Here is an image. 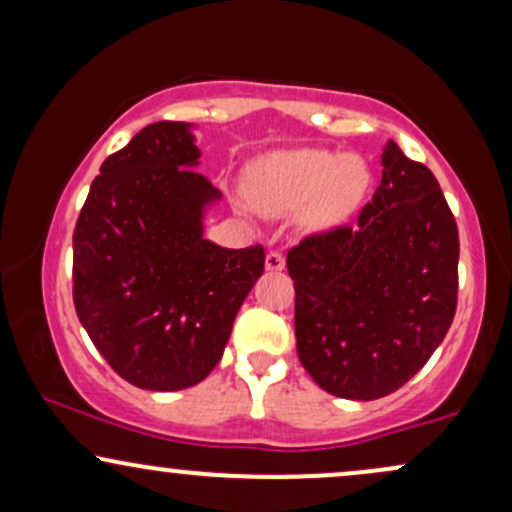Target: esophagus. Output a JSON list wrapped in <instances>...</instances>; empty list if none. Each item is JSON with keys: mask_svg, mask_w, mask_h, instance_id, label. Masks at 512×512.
Segmentation results:
<instances>
[{"mask_svg": "<svg viewBox=\"0 0 512 512\" xmlns=\"http://www.w3.org/2000/svg\"><path fill=\"white\" fill-rule=\"evenodd\" d=\"M284 255L281 252H267V257H264V267H267V272H281L284 269Z\"/></svg>", "mask_w": 512, "mask_h": 512, "instance_id": "esophagus-1", "label": "esophagus"}]
</instances>
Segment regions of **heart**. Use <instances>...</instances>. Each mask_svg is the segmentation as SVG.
<instances>
[{"label":"heart","mask_w":512,"mask_h":512,"mask_svg":"<svg viewBox=\"0 0 512 512\" xmlns=\"http://www.w3.org/2000/svg\"><path fill=\"white\" fill-rule=\"evenodd\" d=\"M370 170L361 156L298 149L272 154L252 166L248 195L257 211L269 216L305 209L308 228H334L363 202Z\"/></svg>","instance_id":"heart-1"}]
</instances>
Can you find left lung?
I'll list each match as a JSON object with an SVG mask.
<instances>
[{
    "mask_svg": "<svg viewBox=\"0 0 512 512\" xmlns=\"http://www.w3.org/2000/svg\"><path fill=\"white\" fill-rule=\"evenodd\" d=\"M380 158L383 180L356 226L286 255L298 358L322 390L356 402L414 378L457 308L460 238L436 175L392 139Z\"/></svg>",
    "mask_w": 512,
    "mask_h": 512,
    "instance_id": "left-lung-1",
    "label": "left lung"
}]
</instances>
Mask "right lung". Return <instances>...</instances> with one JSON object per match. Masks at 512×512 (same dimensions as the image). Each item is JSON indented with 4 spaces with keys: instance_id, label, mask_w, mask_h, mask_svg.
I'll return each instance as SVG.
<instances>
[{
    "instance_id": "1",
    "label": "right lung",
    "mask_w": 512,
    "mask_h": 512,
    "mask_svg": "<svg viewBox=\"0 0 512 512\" xmlns=\"http://www.w3.org/2000/svg\"><path fill=\"white\" fill-rule=\"evenodd\" d=\"M190 122H154L108 156L74 228V308L120 378L154 392L202 383L264 272L262 245L204 238L221 202L197 173Z\"/></svg>"
}]
</instances>
